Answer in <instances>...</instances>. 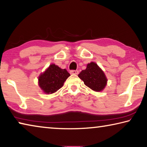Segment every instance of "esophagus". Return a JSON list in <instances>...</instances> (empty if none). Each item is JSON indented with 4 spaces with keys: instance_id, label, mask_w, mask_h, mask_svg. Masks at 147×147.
<instances>
[{
    "instance_id": "34e87169",
    "label": "esophagus",
    "mask_w": 147,
    "mask_h": 147,
    "mask_svg": "<svg viewBox=\"0 0 147 147\" xmlns=\"http://www.w3.org/2000/svg\"><path fill=\"white\" fill-rule=\"evenodd\" d=\"M78 73L79 72L78 70H71L70 71V73L72 74H78Z\"/></svg>"
}]
</instances>
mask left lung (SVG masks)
<instances>
[{
    "label": "left lung",
    "instance_id": "left-lung-1",
    "mask_svg": "<svg viewBox=\"0 0 147 147\" xmlns=\"http://www.w3.org/2000/svg\"><path fill=\"white\" fill-rule=\"evenodd\" d=\"M78 77L82 80L86 86L95 91L102 90L107 83V78L104 72L94 62L88 64L86 69L82 71Z\"/></svg>",
    "mask_w": 147,
    "mask_h": 147
}]
</instances>
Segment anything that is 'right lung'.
Instances as JSON below:
<instances>
[{
    "label": "right lung",
    "mask_w": 147,
    "mask_h": 147,
    "mask_svg": "<svg viewBox=\"0 0 147 147\" xmlns=\"http://www.w3.org/2000/svg\"><path fill=\"white\" fill-rule=\"evenodd\" d=\"M70 76L66 69L52 64L39 77V85L45 93H55L63 85L66 79Z\"/></svg>",
    "instance_id": "add662e5"
}]
</instances>
